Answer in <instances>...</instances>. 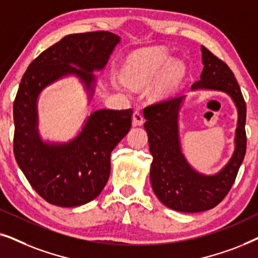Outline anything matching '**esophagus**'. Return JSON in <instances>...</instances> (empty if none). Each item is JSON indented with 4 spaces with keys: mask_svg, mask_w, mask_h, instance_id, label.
I'll use <instances>...</instances> for the list:
<instances>
[{
    "mask_svg": "<svg viewBox=\"0 0 258 258\" xmlns=\"http://www.w3.org/2000/svg\"><path fill=\"white\" fill-rule=\"evenodd\" d=\"M144 118L140 111H135L133 114V125H142Z\"/></svg>",
    "mask_w": 258,
    "mask_h": 258,
    "instance_id": "esophagus-1",
    "label": "esophagus"
}]
</instances>
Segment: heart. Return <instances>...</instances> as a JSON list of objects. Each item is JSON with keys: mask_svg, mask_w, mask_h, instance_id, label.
Returning a JSON list of instances; mask_svg holds the SVG:
<instances>
[{"mask_svg": "<svg viewBox=\"0 0 258 258\" xmlns=\"http://www.w3.org/2000/svg\"><path fill=\"white\" fill-rule=\"evenodd\" d=\"M164 69L161 79L154 88V94L158 97L167 96L177 87L184 75V64L172 61L170 52L165 47L144 48L134 52L123 68L125 82L134 87H146L153 82ZM128 88L125 84H122Z\"/></svg>", "mask_w": 258, "mask_h": 258, "instance_id": "heart-1", "label": "heart"}]
</instances>
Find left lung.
I'll list each match as a JSON object with an SVG mask.
<instances>
[{
	"mask_svg": "<svg viewBox=\"0 0 258 258\" xmlns=\"http://www.w3.org/2000/svg\"><path fill=\"white\" fill-rule=\"evenodd\" d=\"M203 70L191 90L223 91L234 101L238 112L232 156L220 171L204 175L186 161L179 140V110L185 96L149 105L143 110L153 163L150 182L155 195L165 207L181 213H200L213 209L227 196L234 184L246 149V107L241 88L230 68L201 47Z\"/></svg>",
	"mask_w": 258,
	"mask_h": 258,
	"instance_id": "left-lung-1",
	"label": "left lung"
}]
</instances>
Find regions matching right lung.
<instances>
[{
  "label": "right lung",
  "instance_id": "obj_1",
  "mask_svg": "<svg viewBox=\"0 0 258 258\" xmlns=\"http://www.w3.org/2000/svg\"><path fill=\"white\" fill-rule=\"evenodd\" d=\"M121 37L109 31L67 35L30 63L14 102V154L35 191L48 203L72 208L100 195L110 175V155L132 126L133 109H100L69 142H49L38 133L37 101L56 81L75 76L89 101Z\"/></svg>",
  "mask_w": 258,
  "mask_h": 258
}]
</instances>
